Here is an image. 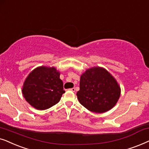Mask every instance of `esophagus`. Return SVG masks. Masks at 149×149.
Wrapping results in <instances>:
<instances>
[{
	"mask_svg": "<svg viewBox=\"0 0 149 149\" xmlns=\"http://www.w3.org/2000/svg\"><path fill=\"white\" fill-rule=\"evenodd\" d=\"M70 91H72V92H75L76 91V88H70Z\"/></svg>",
	"mask_w": 149,
	"mask_h": 149,
	"instance_id": "esophagus-1",
	"label": "esophagus"
}]
</instances>
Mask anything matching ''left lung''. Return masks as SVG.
Wrapping results in <instances>:
<instances>
[{"mask_svg":"<svg viewBox=\"0 0 149 149\" xmlns=\"http://www.w3.org/2000/svg\"><path fill=\"white\" fill-rule=\"evenodd\" d=\"M120 87L114 77L104 67H93L81 75L79 102L96 113L110 110L119 100Z\"/></svg>","mask_w":149,"mask_h":149,"instance_id":"left-lung-1","label":"left lung"}]
</instances>
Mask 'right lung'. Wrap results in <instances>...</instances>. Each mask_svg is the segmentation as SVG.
Here are the masks:
<instances>
[{
    "label": "right lung",
    "instance_id": "add662e5",
    "mask_svg": "<svg viewBox=\"0 0 149 149\" xmlns=\"http://www.w3.org/2000/svg\"><path fill=\"white\" fill-rule=\"evenodd\" d=\"M60 74L54 67L40 66L33 69L22 88L25 100L39 110H46L58 103L65 93Z\"/></svg>",
    "mask_w": 149,
    "mask_h": 149
}]
</instances>
